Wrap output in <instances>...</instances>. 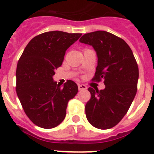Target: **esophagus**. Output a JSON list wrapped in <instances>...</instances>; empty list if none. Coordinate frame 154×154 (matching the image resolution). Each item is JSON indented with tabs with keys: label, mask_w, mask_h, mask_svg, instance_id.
I'll use <instances>...</instances> for the list:
<instances>
[{
	"label": "esophagus",
	"mask_w": 154,
	"mask_h": 154,
	"mask_svg": "<svg viewBox=\"0 0 154 154\" xmlns=\"http://www.w3.org/2000/svg\"><path fill=\"white\" fill-rule=\"evenodd\" d=\"M78 87H79V91H82V90H87V86H85L83 84H79L78 85Z\"/></svg>",
	"instance_id": "1"
}]
</instances>
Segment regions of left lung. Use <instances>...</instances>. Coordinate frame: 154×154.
<instances>
[{
  "instance_id": "left-lung-1",
  "label": "left lung",
  "mask_w": 154,
  "mask_h": 154,
  "mask_svg": "<svg viewBox=\"0 0 154 154\" xmlns=\"http://www.w3.org/2000/svg\"><path fill=\"white\" fill-rule=\"evenodd\" d=\"M79 42L94 48L98 65L93 80H104L105 89L88 88L85 106L90 123L101 130L114 127L127 113L136 93L138 67L132 50L121 38L106 31L87 33Z\"/></svg>"
}]
</instances>
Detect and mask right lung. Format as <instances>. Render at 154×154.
Returning <instances> with one entry per match:
<instances>
[{"label": "right lung", "instance_id": "add662e5", "mask_svg": "<svg viewBox=\"0 0 154 154\" xmlns=\"http://www.w3.org/2000/svg\"><path fill=\"white\" fill-rule=\"evenodd\" d=\"M81 33L51 31L32 39L17 63V96L25 114L37 126L51 129L65 119L68 101L75 96L78 86L68 80L63 88L53 80L65 52Z\"/></svg>", "mask_w": 154, "mask_h": 154}]
</instances>
